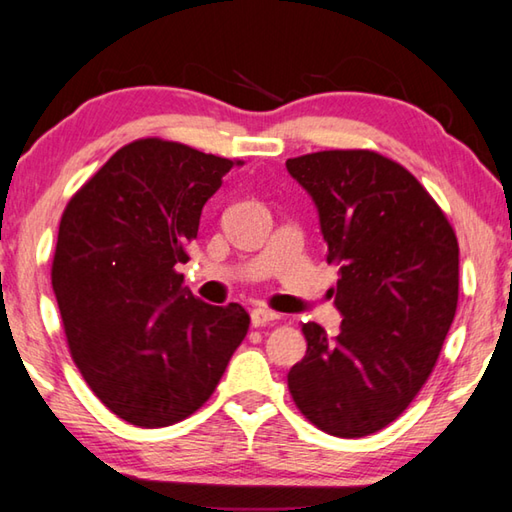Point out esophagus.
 I'll use <instances>...</instances> for the list:
<instances>
[{"instance_id": "obj_1", "label": "esophagus", "mask_w": 512, "mask_h": 512, "mask_svg": "<svg viewBox=\"0 0 512 512\" xmlns=\"http://www.w3.org/2000/svg\"><path fill=\"white\" fill-rule=\"evenodd\" d=\"M271 320H277V314L271 309H264V307H255L253 311H250V323H253L255 327H262L266 323H271Z\"/></svg>"}]
</instances>
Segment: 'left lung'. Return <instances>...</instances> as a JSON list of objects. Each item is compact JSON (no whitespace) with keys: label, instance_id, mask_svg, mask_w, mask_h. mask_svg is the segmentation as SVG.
<instances>
[{"label":"left lung","instance_id":"8db88e82","mask_svg":"<svg viewBox=\"0 0 512 512\" xmlns=\"http://www.w3.org/2000/svg\"><path fill=\"white\" fill-rule=\"evenodd\" d=\"M316 205L343 316L329 339L302 325L305 359L289 370L293 402L320 431L361 438L391 424L431 375L458 302V241L402 164L372 151L287 160Z\"/></svg>","mask_w":512,"mask_h":512}]
</instances>
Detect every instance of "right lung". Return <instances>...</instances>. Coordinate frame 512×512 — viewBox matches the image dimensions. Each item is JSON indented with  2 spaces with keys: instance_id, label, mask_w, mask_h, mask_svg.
<instances>
[{
  "instance_id": "right-lung-1",
  "label": "right lung",
  "mask_w": 512,
  "mask_h": 512,
  "mask_svg": "<svg viewBox=\"0 0 512 512\" xmlns=\"http://www.w3.org/2000/svg\"><path fill=\"white\" fill-rule=\"evenodd\" d=\"M235 162L178 142L119 149L67 203L51 284L94 395L144 429L210 400L248 332L246 309L196 300L176 271Z\"/></svg>"
}]
</instances>
